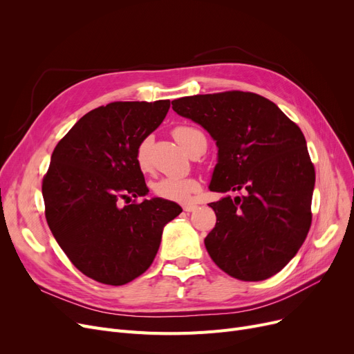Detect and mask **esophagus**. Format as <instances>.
<instances>
[{
  "label": "esophagus",
  "mask_w": 354,
  "mask_h": 354,
  "mask_svg": "<svg viewBox=\"0 0 354 354\" xmlns=\"http://www.w3.org/2000/svg\"><path fill=\"white\" fill-rule=\"evenodd\" d=\"M196 208H198V205H195V203H188V205H183V211H187V212H194V211H196Z\"/></svg>",
  "instance_id": "1"
}]
</instances>
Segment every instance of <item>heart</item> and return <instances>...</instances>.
<instances>
[{"instance_id": "obj_1", "label": "heart", "mask_w": 354, "mask_h": 354, "mask_svg": "<svg viewBox=\"0 0 354 354\" xmlns=\"http://www.w3.org/2000/svg\"><path fill=\"white\" fill-rule=\"evenodd\" d=\"M175 140L180 145L183 151L188 153L194 143L205 138L199 129L194 126L182 124L174 129L172 132ZM136 163L142 172L151 171V138H145L136 149ZM201 189V183L195 178H178V176H162L152 183V191L158 198L174 201V202H189L191 198Z\"/></svg>"}]
</instances>
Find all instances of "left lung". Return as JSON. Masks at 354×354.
Returning <instances> with one entry per match:
<instances>
[{"label": "left lung", "mask_w": 354, "mask_h": 354, "mask_svg": "<svg viewBox=\"0 0 354 354\" xmlns=\"http://www.w3.org/2000/svg\"><path fill=\"white\" fill-rule=\"evenodd\" d=\"M218 146L212 192H243L209 203L215 228L205 247L214 263L243 281L281 271L311 225L315 172L304 135L271 100L250 91L196 95L172 102Z\"/></svg>", "instance_id": "8db88e82"}]
</instances>
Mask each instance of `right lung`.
Listing matches in <instances>:
<instances>
[{
  "mask_svg": "<svg viewBox=\"0 0 354 354\" xmlns=\"http://www.w3.org/2000/svg\"><path fill=\"white\" fill-rule=\"evenodd\" d=\"M169 100L115 102L88 111L57 143L43 179L47 224L73 266L102 284L123 286L156 257L182 208L147 195L138 145L163 122Z\"/></svg>",
  "mask_w": 354,
  "mask_h": 354,
  "instance_id": "add662e5",
  "label": "right lung"
}]
</instances>
